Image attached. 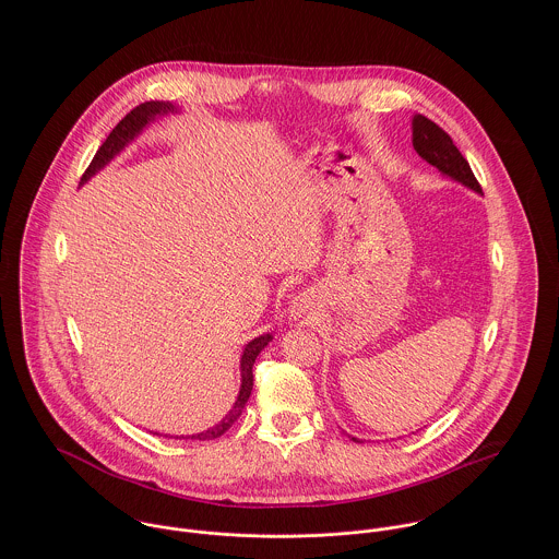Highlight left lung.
Here are the masks:
<instances>
[{"label":"left lung","instance_id":"8db88e82","mask_svg":"<svg viewBox=\"0 0 559 559\" xmlns=\"http://www.w3.org/2000/svg\"><path fill=\"white\" fill-rule=\"evenodd\" d=\"M413 148L421 159L428 160L443 174L481 193L478 178L474 176L469 163L461 155V151L454 146L452 138L437 122L419 114L413 118Z\"/></svg>","mask_w":559,"mask_h":559}]
</instances>
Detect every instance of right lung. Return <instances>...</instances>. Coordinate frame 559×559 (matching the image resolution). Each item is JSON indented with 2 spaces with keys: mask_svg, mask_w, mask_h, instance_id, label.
Segmentation results:
<instances>
[{
  "mask_svg": "<svg viewBox=\"0 0 559 559\" xmlns=\"http://www.w3.org/2000/svg\"><path fill=\"white\" fill-rule=\"evenodd\" d=\"M167 109H171V105H167V103H155V100L142 103V105L133 107V109L116 124V129L107 135V140L100 144V148L96 151L94 159L90 160L87 169L83 171L81 180H87L96 169H100L116 153H120V151L124 148V144H127L129 140H133V138L140 133V129H142L148 120H153L157 114H165ZM269 342H271V335L266 333V335H260V337L251 340V342L245 346L242 357H240V377H242V383H240L239 399L235 402L233 411L222 419V424L209 428L206 432L193 435L191 439H200V441L217 439V437H222L228 428H233V424L239 419L240 413H242V408H245V404H247V400H249V394H251V388H253V372H251L253 361H255V357L260 355V350H262ZM176 439H178V437H176Z\"/></svg>",
  "mask_w": 559,
  "mask_h": 559,
  "instance_id": "obj_1",
  "label": "right lung"
}]
</instances>
